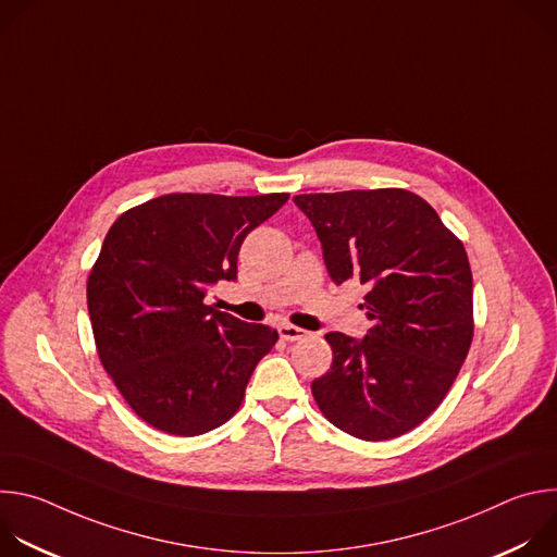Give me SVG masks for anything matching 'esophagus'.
I'll return each mask as SVG.
<instances>
[{
    "mask_svg": "<svg viewBox=\"0 0 557 557\" xmlns=\"http://www.w3.org/2000/svg\"><path fill=\"white\" fill-rule=\"evenodd\" d=\"M277 333H280V337L286 339V342H299V339L308 337V331L297 329V326H293V324H280Z\"/></svg>",
    "mask_w": 557,
    "mask_h": 557,
    "instance_id": "esophagus-1",
    "label": "esophagus"
}]
</instances>
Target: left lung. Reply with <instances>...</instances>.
<instances>
[{"instance_id": "left-lung-1", "label": "left lung", "mask_w": 557, "mask_h": 557, "mask_svg": "<svg viewBox=\"0 0 557 557\" xmlns=\"http://www.w3.org/2000/svg\"><path fill=\"white\" fill-rule=\"evenodd\" d=\"M335 284L359 280L372 329L329 333L331 370L310 389L324 417L361 441L396 438L445 399L473 337L471 269L438 213L406 189L301 194Z\"/></svg>"}]
</instances>
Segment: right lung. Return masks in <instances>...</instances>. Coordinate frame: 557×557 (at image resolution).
I'll return each mask as SVG.
<instances>
[{"label": "right lung", "instance_id": "obj_1", "mask_svg": "<svg viewBox=\"0 0 557 557\" xmlns=\"http://www.w3.org/2000/svg\"><path fill=\"white\" fill-rule=\"evenodd\" d=\"M288 194H168L125 211L88 277V312L106 372L151 428L198 436L245 399L277 331L205 304L237 277L245 237Z\"/></svg>", "mask_w": 557, "mask_h": 557}]
</instances>
